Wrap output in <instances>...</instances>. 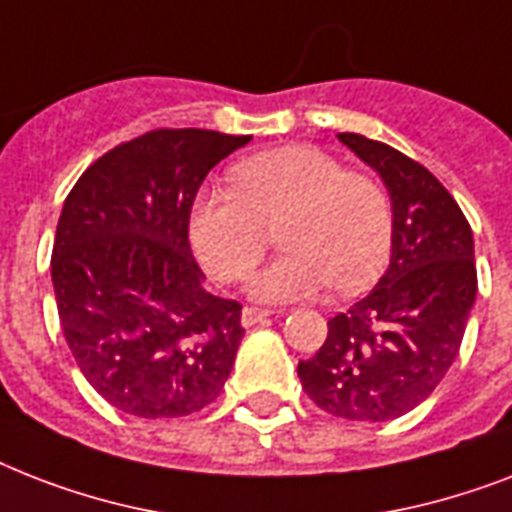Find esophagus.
Returning a JSON list of instances; mask_svg holds the SVG:
<instances>
[{"label": "esophagus", "instance_id": "esophagus-1", "mask_svg": "<svg viewBox=\"0 0 512 512\" xmlns=\"http://www.w3.org/2000/svg\"><path fill=\"white\" fill-rule=\"evenodd\" d=\"M268 316H271V313L260 311V308H244V311H241V324H244L247 329L257 327V324H263Z\"/></svg>", "mask_w": 512, "mask_h": 512}]
</instances>
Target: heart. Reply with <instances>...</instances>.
<instances>
[{"label":"heart","instance_id":"b5f03b06","mask_svg":"<svg viewBox=\"0 0 512 512\" xmlns=\"http://www.w3.org/2000/svg\"><path fill=\"white\" fill-rule=\"evenodd\" d=\"M281 223L287 252L257 271L249 295L295 303L329 289L361 292L388 265L393 212L372 177L345 170L313 146H284L244 159L233 191H201L191 207V244L220 281H241Z\"/></svg>","mask_w":512,"mask_h":512}]
</instances>
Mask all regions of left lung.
Returning <instances> with one entry per match:
<instances>
[{
    "mask_svg": "<svg viewBox=\"0 0 512 512\" xmlns=\"http://www.w3.org/2000/svg\"><path fill=\"white\" fill-rule=\"evenodd\" d=\"M337 138L388 188L390 265L364 300L327 321V340L297 377L324 412L388 422L420 406L460 353L478 292L473 231L422 164L356 132Z\"/></svg>",
    "mask_w": 512,
    "mask_h": 512,
    "instance_id": "left-lung-1",
    "label": "left lung"
}]
</instances>
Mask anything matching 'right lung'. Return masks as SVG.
I'll return each instance as SVG.
<instances>
[{"label": "right lung", "instance_id": "1", "mask_svg": "<svg viewBox=\"0 0 512 512\" xmlns=\"http://www.w3.org/2000/svg\"><path fill=\"white\" fill-rule=\"evenodd\" d=\"M249 140L146 132L100 156L68 193L52 247L60 327L87 382L122 412L185 417L231 374L241 305L204 289L188 220L207 172Z\"/></svg>", "mask_w": 512, "mask_h": 512}]
</instances>
